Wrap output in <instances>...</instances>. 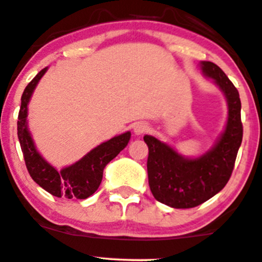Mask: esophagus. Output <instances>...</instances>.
Instances as JSON below:
<instances>
[{"label": "esophagus", "instance_id": "obj_1", "mask_svg": "<svg viewBox=\"0 0 262 262\" xmlns=\"http://www.w3.org/2000/svg\"><path fill=\"white\" fill-rule=\"evenodd\" d=\"M133 130L136 136H142V134H144L145 132L149 130V125L144 122H138L134 124Z\"/></svg>", "mask_w": 262, "mask_h": 262}]
</instances>
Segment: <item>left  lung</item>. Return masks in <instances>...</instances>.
Instances as JSON below:
<instances>
[{"label": "left lung", "instance_id": "1", "mask_svg": "<svg viewBox=\"0 0 262 262\" xmlns=\"http://www.w3.org/2000/svg\"><path fill=\"white\" fill-rule=\"evenodd\" d=\"M201 70L219 85L228 100L225 130L211 150L195 159L184 158L171 146L151 136H144L149 148L148 169L151 194L175 209H189L205 203L229 182L243 142L241 102L237 89L215 63L203 61Z\"/></svg>", "mask_w": 262, "mask_h": 262}]
</instances>
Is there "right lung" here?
Masks as SVG:
<instances>
[{
    "label": "right lung",
    "instance_id": "right-lung-1",
    "mask_svg": "<svg viewBox=\"0 0 262 262\" xmlns=\"http://www.w3.org/2000/svg\"><path fill=\"white\" fill-rule=\"evenodd\" d=\"M47 68L37 74L28 83L21 98V108L17 122V134L24 153L25 163L31 178L53 196L64 199H87L99 188L103 170L112 159L117 157L128 144L130 132L120 134L108 142L92 149L87 155L61 171L54 169L37 151L30 130L27 128V105L37 83L46 73Z\"/></svg>",
    "mask_w": 262,
    "mask_h": 262
}]
</instances>
